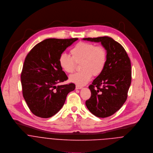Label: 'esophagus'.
<instances>
[{
  "mask_svg": "<svg viewBox=\"0 0 153 153\" xmlns=\"http://www.w3.org/2000/svg\"><path fill=\"white\" fill-rule=\"evenodd\" d=\"M75 88H76V89H81V88H82V87H81V86H80V85H76Z\"/></svg>",
  "mask_w": 153,
  "mask_h": 153,
  "instance_id": "esophagus-1",
  "label": "esophagus"
}]
</instances>
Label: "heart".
I'll use <instances>...</instances> for the list:
<instances>
[{"mask_svg": "<svg viewBox=\"0 0 153 153\" xmlns=\"http://www.w3.org/2000/svg\"><path fill=\"white\" fill-rule=\"evenodd\" d=\"M70 52L72 56L65 53L59 55V65L65 72L70 74L75 70L76 63H81L82 71L69 76V81L78 85L86 84L92 75L95 76L100 75L105 67L107 52L103 46L79 42L72 48Z\"/></svg>", "mask_w": 153, "mask_h": 153, "instance_id": "heart-1", "label": "heart"}]
</instances>
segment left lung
Returning a JSON list of instances; mask_svg holds the SVG:
<instances>
[{"label":"left lung","instance_id":"1","mask_svg":"<svg viewBox=\"0 0 153 153\" xmlns=\"http://www.w3.org/2000/svg\"><path fill=\"white\" fill-rule=\"evenodd\" d=\"M83 40L100 42L107 50L105 67L88 86L91 97L85 101L88 110L93 114L107 117L119 110L127 100L131 81L130 59L123 46L111 37Z\"/></svg>","mask_w":153,"mask_h":153}]
</instances>
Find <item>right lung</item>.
<instances>
[{
	"label": "right lung",
	"instance_id": "right-lung-1",
	"mask_svg": "<svg viewBox=\"0 0 153 153\" xmlns=\"http://www.w3.org/2000/svg\"><path fill=\"white\" fill-rule=\"evenodd\" d=\"M78 39H48L37 44L24 62L21 83L23 98L34 114L48 118L63 106L67 95L75 85L57 84L68 79L58 58L66 49Z\"/></svg>",
	"mask_w": 153,
	"mask_h": 153
}]
</instances>
